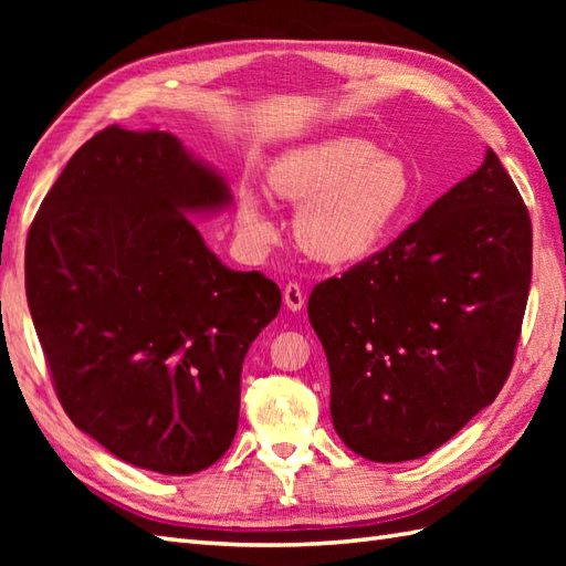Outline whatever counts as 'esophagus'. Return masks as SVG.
Listing matches in <instances>:
<instances>
[{
    "mask_svg": "<svg viewBox=\"0 0 566 566\" xmlns=\"http://www.w3.org/2000/svg\"><path fill=\"white\" fill-rule=\"evenodd\" d=\"M306 304V296L302 292V286H298L296 282H290L284 286V306L290 311H302Z\"/></svg>",
    "mask_w": 566,
    "mask_h": 566,
    "instance_id": "obj_1",
    "label": "esophagus"
}]
</instances>
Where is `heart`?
Masks as SVG:
<instances>
[{"instance_id": "1", "label": "heart", "mask_w": 566, "mask_h": 566, "mask_svg": "<svg viewBox=\"0 0 566 566\" xmlns=\"http://www.w3.org/2000/svg\"><path fill=\"white\" fill-rule=\"evenodd\" d=\"M274 197L302 207L294 231L306 255L345 264L371 255L416 201V179L396 153L340 134L282 153L270 167ZM235 228L245 250L264 252L276 240L268 201L258 189L238 191Z\"/></svg>"}]
</instances>
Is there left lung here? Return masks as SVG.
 Returning <instances> with one entry per match:
<instances>
[{
	"label": "left lung",
	"instance_id": "left-lung-1",
	"mask_svg": "<svg viewBox=\"0 0 566 566\" xmlns=\"http://www.w3.org/2000/svg\"><path fill=\"white\" fill-rule=\"evenodd\" d=\"M533 274V228L499 155L377 255L314 286L333 428L371 462L418 460L509 379Z\"/></svg>",
	"mask_w": 566,
	"mask_h": 566
}]
</instances>
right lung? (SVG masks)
<instances>
[{"mask_svg":"<svg viewBox=\"0 0 566 566\" xmlns=\"http://www.w3.org/2000/svg\"><path fill=\"white\" fill-rule=\"evenodd\" d=\"M231 187L165 130L109 126L72 155L27 240V298L57 399L118 460L195 474L231 448L248 347L280 314L260 272L189 216Z\"/></svg>","mask_w":566,"mask_h":566,"instance_id":"add662e5","label":"right lung"}]
</instances>
